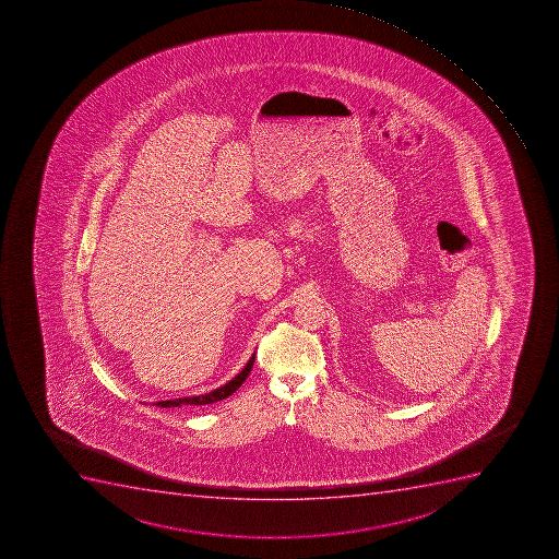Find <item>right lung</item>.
<instances>
[{"label": "right lung", "mask_w": 559, "mask_h": 559, "mask_svg": "<svg viewBox=\"0 0 559 559\" xmlns=\"http://www.w3.org/2000/svg\"><path fill=\"white\" fill-rule=\"evenodd\" d=\"M254 364V355L249 359L248 365L243 367L242 372L240 374L235 376L229 383L224 384L221 389L214 390V392L204 393V395H195V397H183V399H173V401H160V403H156V406H162V408H175V406H181V404H190V406H204V404L217 403V401H223V399L229 397L231 393L237 392V389H240V384L246 381L249 372L253 369Z\"/></svg>", "instance_id": "right-lung-1"}]
</instances>
